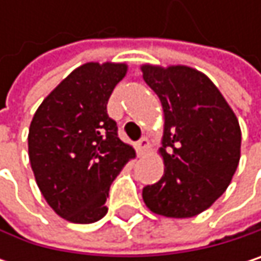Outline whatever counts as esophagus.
I'll return each instance as SVG.
<instances>
[{
    "instance_id": "obj_1",
    "label": "esophagus",
    "mask_w": 261,
    "mask_h": 261,
    "mask_svg": "<svg viewBox=\"0 0 261 261\" xmlns=\"http://www.w3.org/2000/svg\"><path fill=\"white\" fill-rule=\"evenodd\" d=\"M149 148H151V143H149L148 137H142L137 142V152L139 154H145L146 151H149Z\"/></svg>"
}]
</instances>
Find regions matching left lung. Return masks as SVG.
<instances>
[{
    "mask_svg": "<svg viewBox=\"0 0 261 261\" xmlns=\"http://www.w3.org/2000/svg\"><path fill=\"white\" fill-rule=\"evenodd\" d=\"M145 83L160 98L165 174L145 186L146 207L166 218H192L228 187L240 160L242 133L234 112L202 72L189 66L143 65Z\"/></svg>",
    "mask_w": 261,
    "mask_h": 261,
    "instance_id": "obj_1",
    "label": "left lung"
}]
</instances>
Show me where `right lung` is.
<instances>
[{"instance_id":"obj_1","label":"right lung","mask_w":261,"mask_h":261,"mask_svg":"<svg viewBox=\"0 0 261 261\" xmlns=\"http://www.w3.org/2000/svg\"><path fill=\"white\" fill-rule=\"evenodd\" d=\"M125 63H84L39 106L28 131V157L36 182L49 207L74 224L106 216L110 184L136 157L118 137L107 115Z\"/></svg>"}]
</instances>
